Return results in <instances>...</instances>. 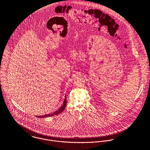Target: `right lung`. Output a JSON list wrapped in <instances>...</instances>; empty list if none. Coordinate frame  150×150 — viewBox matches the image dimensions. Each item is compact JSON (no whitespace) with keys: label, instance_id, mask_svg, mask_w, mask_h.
Instances as JSON below:
<instances>
[{"label":"right lung","instance_id":"obj_1","mask_svg":"<svg viewBox=\"0 0 150 150\" xmlns=\"http://www.w3.org/2000/svg\"><path fill=\"white\" fill-rule=\"evenodd\" d=\"M66 103H67V100H66V95L65 96H64V103H63L62 106L60 107L58 110H56L55 112H54L52 113H50V114H45L44 115H41V116L40 115L36 116V117H38V118H45V117H51V116H54V115L59 114L61 113L64 110V108L66 107Z\"/></svg>","mask_w":150,"mask_h":150}]
</instances>
